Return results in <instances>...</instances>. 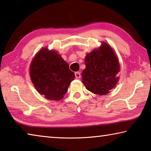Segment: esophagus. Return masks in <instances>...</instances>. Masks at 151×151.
I'll list each match as a JSON object with an SVG mask.
<instances>
[{"label":"esophagus","mask_w":151,"mask_h":151,"mask_svg":"<svg viewBox=\"0 0 151 151\" xmlns=\"http://www.w3.org/2000/svg\"><path fill=\"white\" fill-rule=\"evenodd\" d=\"M75 77L76 78H81V73L79 72H76L75 73Z\"/></svg>","instance_id":"obj_1"}]
</instances>
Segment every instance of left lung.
I'll list each match as a JSON object with an SVG mask.
<instances>
[{"mask_svg":"<svg viewBox=\"0 0 151 151\" xmlns=\"http://www.w3.org/2000/svg\"><path fill=\"white\" fill-rule=\"evenodd\" d=\"M85 69L82 73L83 83L88 91L99 95L109 93L118 83L120 65L116 55L105 42L85 57Z\"/></svg>","mask_w":151,"mask_h":151,"instance_id":"left-lung-1","label":"left lung"}]
</instances>
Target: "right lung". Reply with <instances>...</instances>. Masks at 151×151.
<instances>
[{"label":"right lung","instance_id":"right-lung-1","mask_svg":"<svg viewBox=\"0 0 151 151\" xmlns=\"http://www.w3.org/2000/svg\"><path fill=\"white\" fill-rule=\"evenodd\" d=\"M30 76L37 91L48 100L60 101L66 93L75 74L55 50L41 48L30 66Z\"/></svg>","mask_w":151,"mask_h":151}]
</instances>
